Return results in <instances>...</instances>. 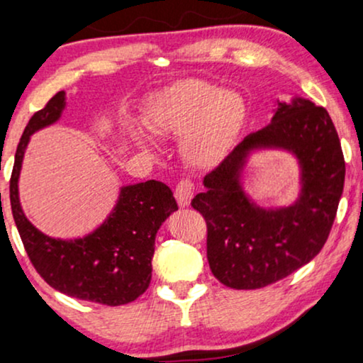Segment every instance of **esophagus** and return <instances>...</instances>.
Returning <instances> with one entry per match:
<instances>
[{"label": "esophagus", "instance_id": "obj_1", "mask_svg": "<svg viewBox=\"0 0 363 363\" xmlns=\"http://www.w3.org/2000/svg\"><path fill=\"white\" fill-rule=\"evenodd\" d=\"M194 194V182L189 181V179H182L181 182H177L176 186V199L179 206L184 208L191 203Z\"/></svg>", "mask_w": 363, "mask_h": 363}]
</instances>
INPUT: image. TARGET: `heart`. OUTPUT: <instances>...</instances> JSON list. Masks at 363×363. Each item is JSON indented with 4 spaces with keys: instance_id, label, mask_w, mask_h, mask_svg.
<instances>
[{
    "instance_id": "1",
    "label": "heart",
    "mask_w": 363,
    "mask_h": 363,
    "mask_svg": "<svg viewBox=\"0 0 363 363\" xmlns=\"http://www.w3.org/2000/svg\"><path fill=\"white\" fill-rule=\"evenodd\" d=\"M247 116V101L237 91L186 79L157 94L147 118L157 133L184 135L182 154L187 162L206 167L220 162L233 148Z\"/></svg>"
}]
</instances>
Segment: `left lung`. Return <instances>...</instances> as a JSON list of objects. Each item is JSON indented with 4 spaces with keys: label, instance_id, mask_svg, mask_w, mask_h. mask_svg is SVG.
<instances>
[{
    "label": "left lung",
    "instance_id": "8db88e82",
    "mask_svg": "<svg viewBox=\"0 0 363 363\" xmlns=\"http://www.w3.org/2000/svg\"><path fill=\"white\" fill-rule=\"evenodd\" d=\"M257 146L291 150L303 169V193L289 208L262 210L239 187V169ZM345 184L338 133L323 106L279 103L272 123L250 133L211 172L191 206L206 221L213 276L231 289H260L311 262L328 240Z\"/></svg>",
    "mask_w": 363,
    "mask_h": 363
}]
</instances>
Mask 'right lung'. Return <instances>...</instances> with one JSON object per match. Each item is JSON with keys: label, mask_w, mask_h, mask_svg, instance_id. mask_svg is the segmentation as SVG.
<instances>
[{"label": "right lung", "mask_w": 363, "mask_h": 363, "mask_svg": "<svg viewBox=\"0 0 363 363\" xmlns=\"http://www.w3.org/2000/svg\"><path fill=\"white\" fill-rule=\"evenodd\" d=\"M64 104L65 93L59 91L25 126L10 179L13 220L35 270L55 291L106 306L132 303L150 284L157 230L177 203L169 186L147 181L123 187L110 218L84 238L67 242L35 228L18 199L21 160L30 135L59 120Z\"/></svg>", "instance_id": "1"}]
</instances>
